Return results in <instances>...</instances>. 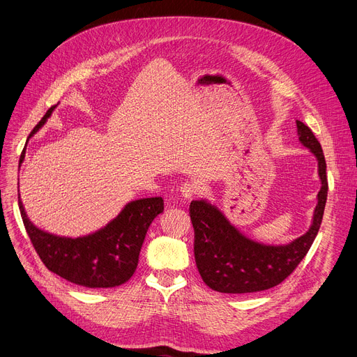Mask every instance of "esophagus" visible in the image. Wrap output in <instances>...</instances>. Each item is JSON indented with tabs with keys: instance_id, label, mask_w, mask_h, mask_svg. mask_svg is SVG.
<instances>
[{
	"instance_id": "esophagus-1",
	"label": "esophagus",
	"mask_w": 357,
	"mask_h": 357,
	"mask_svg": "<svg viewBox=\"0 0 357 357\" xmlns=\"http://www.w3.org/2000/svg\"><path fill=\"white\" fill-rule=\"evenodd\" d=\"M179 190L182 192V197L186 198V199H191V198H194L198 194V186L195 183H192V182H183L179 186Z\"/></svg>"
}]
</instances>
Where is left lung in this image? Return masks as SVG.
Segmentation results:
<instances>
[{
  "mask_svg": "<svg viewBox=\"0 0 357 357\" xmlns=\"http://www.w3.org/2000/svg\"><path fill=\"white\" fill-rule=\"evenodd\" d=\"M298 139L318 162L320 192L308 231L288 245H266L248 237L210 201H192L190 215L195 231L194 253L198 272L211 289L222 294H252L285 280L308 253L320 230L327 202V165L320 142L308 126L296 120Z\"/></svg>",
  "mask_w": 357,
  "mask_h": 357,
  "instance_id": "left-lung-1",
  "label": "left lung"
}]
</instances>
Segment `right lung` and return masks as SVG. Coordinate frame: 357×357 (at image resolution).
<instances>
[{
  "label": "right lung",
  "mask_w": 357,
  "mask_h": 357,
  "mask_svg": "<svg viewBox=\"0 0 357 357\" xmlns=\"http://www.w3.org/2000/svg\"><path fill=\"white\" fill-rule=\"evenodd\" d=\"M54 108L47 109L29 139L46 124ZM24 158L26 147L18 166H22ZM18 207L26 231L45 266L75 285L97 289L120 287L133 276L150 224L163 213V199L152 197L130 201L102 229L75 238L36 227L29 220L20 197Z\"/></svg>",
  "instance_id": "1"
}]
</instances>
